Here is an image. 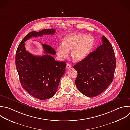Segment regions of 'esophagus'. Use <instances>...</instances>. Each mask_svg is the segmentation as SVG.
Wrapping results in <instances>:
<instances>
[{"label":"esophagus","instance_id":"1","mask_svg":"<svg viewBox=\"0 0 130 130\" xmlns=\"http://www.w3.org/2000/svg\"><path fill=\"white\" fill-rule=\"evenodd\" d=\"M66 68H67V69H70V68H71V65L70 63H68L67 64Z\"/></svg>","mask_w":130,"mask_h":130}]
</instances>
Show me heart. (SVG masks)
<instances>
[{
    "label": "heart",
    "mask_w": 130,
    "mask_h": 130,
    "mask_svg": "<svg viewBox=\"0 0 130 130\" xmlns=\"http://www.w3.org/2000/svg\"><path fill=\"white\" fill-rule=\"evenodd\" d=\"M95 40L93 36L83 34H71L65 37L62 45L58 46L56 52L58 57L63 60L67 58L69 52L71 51L73 60L80 61L85 58L93 49Z\"/></svg>",
    "instance_id": "heart-1"
}]
</instances>
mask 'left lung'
I'll use <instances>...</instances> for the list:
<instances>
[{
	"label": "left lung",
	"mask_w": 130,
	"mask_h": 130,
	"mask_svg": "<svg viewBox=\"0 0 130 130\" xmlns=\"http://www.w3.org/2000/svg\"><path fill=\"white\" fill-rule=\"evenodd\" d=\"M103 44L74 66L78 73L75 84L79 91L88 97L102 93L112 83L116 67L113 48L105 36Z\"/></svg>",
	"instance_id": "8db88e82"
}]
</instances>
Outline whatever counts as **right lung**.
Returning <instances> with one entry per match:
<instances>
[{
  "mask_svg": "<svg viewBox=\"0 0 130 130\" xmlns=\"http://www.w3.org/2000/svg\"><path fill=\"white\" fill-rule=\"evenodd\" d=\"M54 29L31 31L22 40L16 53V66L22 87L39 100H47L56 93L60 78L66 72V63L56 61L51 55L56 53L50 46L42 44L44 54L35 56L26 51L25 42L31 37L54 35Z\"/></svg>",
  "mask_w": 130,
  "mask_h": 130,
  "instance_id": "right-lung-1",
  "label": "right lung"
}]
</instances>
